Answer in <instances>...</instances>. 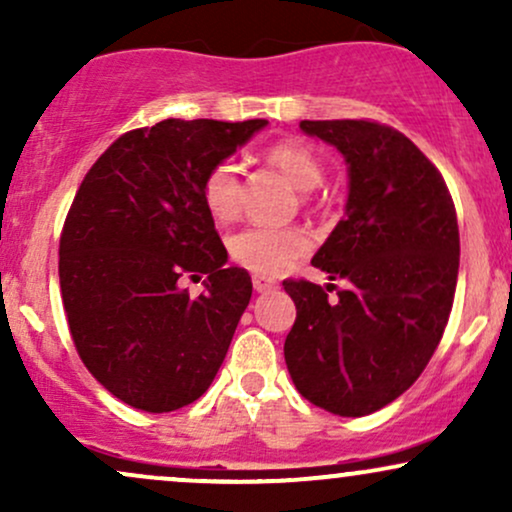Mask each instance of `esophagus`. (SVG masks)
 <instances>
[{
    "instance_id": "esophagus-1",
    "label": "esophagus",
    "mask_w": 512,
    "mask_h": 512,
    "mask_svg": "<svg viewBox=\"0 0 512 512\" xmlns=\"http://www.w3.org/2000/svg\"><path fill=\"white\" fill-rule=\"evenodd\" d=\"M252 286H255L257 293H267V291H274L279 284H276L274 279H269V276H260V274H257L255 279H252Z\"/></svg>"
}]
</instances>
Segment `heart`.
Listing matches in <instances>:
<instances>
[{
	"instance_id": "obj_1",
	"label": "heart",
	"mask_w": 512,
	"mask_h": 512,
	"mask_svg": "<svg viewBox=\"0 0 512 512\" xmlns=\"http://www.w3.org/2000/svg\"><path fill=\"white\" fill-rule=\"evenodd\" d=\"M264 161L286 175L301 192L320 187L325 170L308 146L298 142H279L264 151ZM243 185L233 161H221L209 170L202 182V199L216 221L228 223L238 216ZM231 257L257 274H279L310 248V238L301 228L248 226L228 240Z\"/></svg>"
}]
</instances>
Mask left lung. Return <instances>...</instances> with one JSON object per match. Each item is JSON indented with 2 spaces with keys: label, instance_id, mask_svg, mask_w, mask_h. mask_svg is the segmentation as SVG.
Wrapping results in <instances>:
<instances>
[{
  "label": "left lung",
  "instance_id": "8db88e82",
  "mask_svg": "<svg viewBox=\"0 0 512 512\" xmlns=\"http://www.w3.org/2000/svg\"><path fill=\"white\" fill-rule=\"evenodd\" d=\"M344 156V219L313 264L344 289L284 281L296 322L284 344L293 385L315 407L366 416L421 375L448 325L460 231L443 175L397 129L368 120H303Z\"/></svg>",
  "mask_w": 512,
  "mask_h": 512
}]
</instances>
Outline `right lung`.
<instances>
[{"label":"right lung","mask_w":512,"mask_h":512,"mask_svg":"<svg viewBox=\"0 0 512 512\" xmlns=\"http://www.w3.org/2000/svg\"><path fill=\"white\" fill-rule=\"evenodd\" d=\"M267 120H170L122 134L88 170L60 240V289L84 366L134 409L195 402L252 296L202 199L216 163ZM208 274L192 299L179 281Z\"/></svg>","instance_id":"right-lung-1"}]
</instances>
